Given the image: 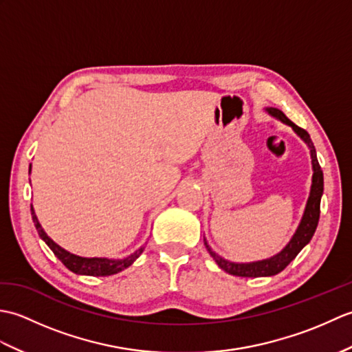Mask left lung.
I'll return each instance as SVG.
<instances>
[{
  "label": "left lung",
  "instance_id": "left-lung-1",
  "mask_svg": "<svg viewBox=\"0 0 352 352\" xmlns=\"http://www.w3.org/2000/svg\"><path fill=\"white\" fill-rule=\"evenodd\" d=\"M269 115H272L274 118L280 119L281 122L290 125L294 131L300 136L305 144H307L310 149V157H311V166H313V177H311V189H310V197L307 199V206H305V210L302 214V219L298 226L294 237L290 239V242L284 246V248L276 254V256L266 258V260H260V261H252V263H233V261H228L226 258L219 257L210 246H208L207 241L204 239V245L207 251L210 252V256L213 260L218 263V266L223 271L236 275V276H251V278H256V276H271L276 275L281 272L284 267H286L292 260H294L298 252H300L305 245H307L313 234H315L318 222H319V214H320V197H322L324 192V174L322 169L319 166L318 157H316V149L313 142L310 139V134L305 131L301 126L295 125L294 122L287 119V116L283 113L281 110L269 107L266 109Z\"/></svg>",
  "mask_w": 352,
  "mask_h": 352
}]
</instances>
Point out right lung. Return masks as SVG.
I'll list each match as a JSON object with an SVG mask.
<instances>
[{
  "mask_svg": "<svg viewBox=\"0 0 352 352\" xmlns=\"http://www.w3.org/2000/svg\"><path fill=\"white\" fill-rule=\"evenodd\" d=\"M30 169H32V164H30ZM32 218L34 222V227L37 230V233H39L42 241L50 246V250L54 252V256L62 261V263L72 271L74 274H78V275H91V276H107V275H113L124 271V269L129 267L130 265H133V261L136 260L142 252H144L145 246H140V248L130 254L129 257L121 258V260H110V258H98V257H92V258H87V257H80L76 256V254H71L69 251L63 250L62 246H58L54 241H51L48 237V234L45 233L43 228L41 227L39 221H37L34 210H33V206H32Z\"/></svg>",
  "mask_w": 352,
  "mask_h": 352,
  "instance_id": "1",
  "label": "right lung"
}]
</instances>
